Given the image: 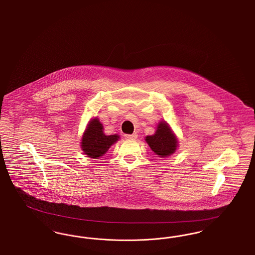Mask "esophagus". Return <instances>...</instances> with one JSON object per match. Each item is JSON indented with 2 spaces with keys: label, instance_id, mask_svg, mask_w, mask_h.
Masks as SVG:
<instances>
[{
  "label": "esophagus",
  "instance_id": "esophagus-1",
  "mask_svg": "<svg viewBox=\"0 0 255 255\" xmlns=\"http://www.w3.org/2000/svg\"><path fill=\"white\" fill-rule=\"evenodd\" d=\"M124 137L126 139H135L137 137V133H133L132 134H124Z\"/></svg>",
  "mask_w": 255,
  "mask_h": 255
}]
</instances>
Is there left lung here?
<instances>
[{
	"label": "left lung",
	"mask_w": 255,
	"mask_h": 255,
	"mask_svg": "<svg viewBox=\"0 0 255 255\" xmlns=\"http://www.w3.org/2000/svg\"><path fill=\"white\" fill-rule=\"evenodd\" d=\"M145 140L156 155L163 158L175 153L178 146L177 136L172 132L168 123L165 122H159L156 133L147 135Z\"/></svg>",
	"instance_id": "left-lung-1"
}]
</instances>
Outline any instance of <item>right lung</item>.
<instances>
[{
  "mask_svg": "<svg viewBox=\"0 0 255 255\" xmlns=\"http://www.w3.org/2000/svg\"><path fill=\"white\" fill-rule=\"evenodd\" d=\"M120 138L118 134L106 135L103 132V125L96 119L91 120L82 136L81 148L88 157L98 158L102 157L111 146Z\"/></svg>",
  "mask_w": 255,
  "mask_h": 255,
  "instance_id": "right-lung-1",
  "label": "right lung"
}]
</instances>
